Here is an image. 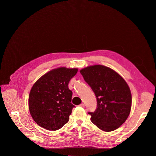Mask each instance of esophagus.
<instances>
[{
  "mask_svg": "<svg viewBox=\"0 0 156 156\" xmlns=\"http://www.w3.org/2000/svg\"><path fill=\"white\" fill-rule=\"evenodd\" d=\"M80 107H81V108H84L85 107V105H84V104H81L80 105Z\"/></svg>",
  "mask_w": 156,
  "mask_h": 156,
  "instance_id": "1",
  "label": "esophagus"
}]
</instances>
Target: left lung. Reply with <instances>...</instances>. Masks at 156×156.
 <instances>
[{
    "label": "left lung",
    "mask_w": 156,
    "mask_h": 156,
    "mask_svg": "<svg viewBox=\"0 0 156 156\" xmlns=\"http://www.w3.org/2000/svg\"><path fill=\"white\" fill-rule=\"evenodd\" d=\"M80 72L97 97L95 111L88 112L92 122L104 132L118 129L127 119L132 108V94L126 81L103 65L90 66Z\"/></svg>",
    "instance_id": "obj_1"
}]
</instances>
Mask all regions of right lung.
I'll return each mask as SVG.
<instances>
[{"label":"right lung","instance_id":"add662e5","mask_svg":"<svg viewBox=\"0 0 156 156\" xmlns=\"http://www.w3.org/2000/svg\"><path fill=\"white\" fill-rule=\"evenodd\" d=\"M78 68L60 67L41 76L33 85L28 97L31 116L36 123L47 130H57L67 123L75 107L73 92L68 88Z\"/></svg>","mask_w":156,"mask_h":156}]
</instances>
